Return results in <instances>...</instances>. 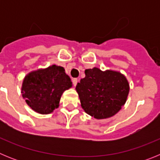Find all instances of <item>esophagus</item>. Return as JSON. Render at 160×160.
I'll use <instances>...</instances> for the list:
<instances>
[{"mask_svg":"<svg viewBox=\"0 0 160 160\" xmlns=\"http://www.w3.org/2000/svg\"><path fill=\"white\" fill-rule=\"evenodd\" d=\"M72 81H73V86H74V87H75L76 85H77L78 81V78H73V80H72Z\"/></svg>","mask_w":160,"mask_h":160,"instance_id":"obj_1","label":"esophagus"}]
</instances>
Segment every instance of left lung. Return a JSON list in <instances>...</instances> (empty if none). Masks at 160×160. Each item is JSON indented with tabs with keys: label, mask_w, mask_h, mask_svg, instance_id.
Returning a JSON list of instances; mask_svg holds the SVG:
<instances>
[{
	"label": "left lung",
	"mask_w": 160,
	"mask_h": 160,
	"mask_svg": "<svg viewBox=\"0 0 160 160\" xmlns=\"http://www.w3.org/2000/svg\"><path fill=\"white\" fill-rule=\"evenodd\" d=\"M86 77L76 86L85 112L97 119L114 116L122 109L129 94L128 79L118 71L97 67L85 70Z\"/></svg>",
	"instance_id": "left-lung-1"
}]
</instances>
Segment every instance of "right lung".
Wrapping results in <instances>:
<instances>
[{
	"label": "right lung",
	"mask_w": 160,
	"mask_h": 160,
	"mask_svg": "<svg viewBox=\"0 0 160 160\" xmlns=\"http://www.w3.org/2000/svg\"><path fill=\"white\" fill-rule=\"evenodd\" d=\"M71 87L72 82L64 68L52 65L28 73L22 82V94L32 110L48 114L59 107L63 92Z\"/></svg>",
	"instance_id": "right-lung-1"
}]
</instances>
